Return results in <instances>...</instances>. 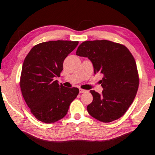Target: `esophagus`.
<instances>
[{
  "label": "esophagus",
  "instance_id": "34e87169",
  "mask_svg": "<svg viewBox=\"0 0 155 155\" xmlns=\"http://www.w3.org/2000/svg\"><path fill=\"white\" fill-rule=\"evenodd\" d=\"M79 92H80V93H84V92H87V90H83V89H81V88H80V89H79Z\"/></svg>",
  "mask_w": 155,
  "mask_h": 155
}]
</instances>
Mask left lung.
<instances>
[{"label": "left lung", "instance_id": "1", "mask_svg": "<svg viewBox=\"0 0 155 155\" xmlns=\"http://www.w3.org/2000/svg\"><path fill=\"white\" fill-rule=\"evenodd\" d=\"M76 55L87 58L95 74L103 75L100 80L102 93L90 91L93 100L87 107L88 113L105 123L119 119L131 105L139 86L137 65L131 53L121 44L102 40L83 42Z\"/></svg>", "mask_w": 155, "mask_h": 155}]
</instances>
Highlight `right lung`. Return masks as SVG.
Instances as JSON below:
<instances>
[{
  "instance_id": "right-lung-1",
  "label": "right lung",
  "mask_w": 155,
  "mask_h": 155,
  "mask_svg": "<svg viewBox=\"0 0 155 155\" xmlns=\"http://www.w3.org/2000/svg\"><path fill=\"white\" fill-rule=\"evenodd\" d=\"M78 41H53L41 43L31 50L23 62L20 86L22 95L36 119L53 123L63 118L79 93L77 87H65L60 77L65 58Z\"/></svg>"
}]
</instances>
